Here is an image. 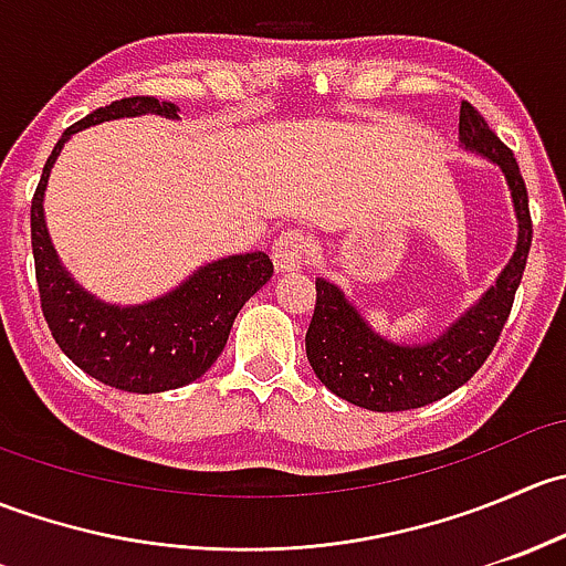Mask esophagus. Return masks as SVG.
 <instances>
[{"label":"esophagus","instance_id":"34e87169","mask_svg":"<svg viewBox=\"0 0 566 566\" xmlns=\"http://www.w3.org/2000/svg\"><path fill=\"white\" fill-rule=\"evenodd\" d=\"M271 256L279 273L301 271L306 265V256H310V241L301 230H287L273 241Z\"/></svg>","mask_w":566,"mask_h":566}]
</instances>
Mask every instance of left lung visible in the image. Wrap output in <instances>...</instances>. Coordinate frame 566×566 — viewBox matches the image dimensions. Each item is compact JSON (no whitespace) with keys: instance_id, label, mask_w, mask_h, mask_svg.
<instances>
[{"instance_id":"1","label":"left lung","mask_w":566,"mask_h":566,"mask_svg":"<svg viewBox=\"0 0 566 566\" xmlns=\"http://www.w3.org/2000/svg\"><path fill=\"white\" fill-rule=\"evenodd\" d=\"M460 145L493 161L504 175L517 219L515 251L476 304L468 306L441 336L419 345L380 336L339 284L319 276L315 315L306 331V358L325 389L358 408L394 413L443 399L488 361L510 317L534 235L526 182L510 147L468 101L460 106Z\"/></svg>"}]
</instances>
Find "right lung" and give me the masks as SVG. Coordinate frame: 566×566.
<instances>
[{"label":"right lung","mask_w":566,"mask_h":566,"mask_svg":"<svg viewBox=\"0 0 566 566\" xmlns=\"http://www.w3.org/2000/svg\"><path fill=\"white\" fill-rule=\"evenodd\" d=\"M177 112L180 108L169 101L145 95L95 108L56 142L32 199V254L40 306L51 336L78 369L119 391L158 394L202 378L224 350L238 312L273 273V262L265 251L221 256L205 262L186 282L158 298L119 306L106 304L84 290L62 265L45 227L43 197L65 142L106 119L142 114L177 119Z\"/></svg>","instance_id":"add662e5"}]
</instances>
